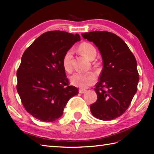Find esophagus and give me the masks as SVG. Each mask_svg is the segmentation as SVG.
<instances>
[{
    "label": "esophagus",
    "instance_id": "obj_1",
    "mask_svg": "<svg viewBox=\"0 0 154 154\" xmlns=\"http://www.w3.org/2000/svg\"><path fill=\"white\" fill-rule=\"evenodd\" d=\"M79 93L83 94V93H85L86 92V90H85V89H79Z\"/></svg>",
    "mask_w": 154,
    "mask_h": 154
}]
</instances>
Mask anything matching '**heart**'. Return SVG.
<instances>
[{
    "mask_svg": "<svg viewBox=\"0 0 154 154\" xmlns=\"http://www.w3.org/2000/svg\"><path fill=\"white\" fill-rule=\"evenodd\" d=\"M79 50L85 57L88 60H93L96 57V48L90 43L83 42L79 46ZM73 51L72 50H69L65 52L62 63L65 70L67 72L71 71L72 69V58H73ZM97 80V75L93 71L88 72H76L71 75L70 78L71 83L75 86H77L82 89H86L92 85Z\"/></svg>",
    "mask_w": 154,
    "mask_h": 154,
    "instance_id": "heart-1",
    "label": "heart"
}]
</instances>
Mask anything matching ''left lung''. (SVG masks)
Instances as JSON below:
<instances>
[{"mask_svg": "<svg viewBox=\"0 0 154 154\" xmlns=\"http://www.w3.org/2000/svg\"><path fill=\"white\" fill-rule=\"evenodd\" d=\"M81 35L98 48L103 63L94 89L97 100L91 105V112L98 119H115L127 110L137 92L139 74L136 58L125 42L111 32L95 31Z\"/></svg>", "mask_w": 154, "mask_h": 154, "instance_id": "obj_1", "label": "left lung"}]
</instances>
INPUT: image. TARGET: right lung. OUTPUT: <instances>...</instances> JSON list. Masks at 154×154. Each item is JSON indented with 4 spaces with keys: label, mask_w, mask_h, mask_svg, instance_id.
Masks as SVG:
<instances>
[{
    "label": "right lung",
    "mask_w": 154,
    "mask_h": 154,
    "mask_svg": "<svg viewBox=\"0 0 154 154\" xmlns=\"http://www.w3.org/2000/svg\"><path fill=\"white\" fill-rule=\"evenodd\" d=\"M80 35L67 32H47L35 39L23 54L17 71V91L28 112L42 122L63 115V109L78 89L69 85L63 55Z\"/></svg>",
    "instance_id": "right-lung-1"
}]
</instances>
